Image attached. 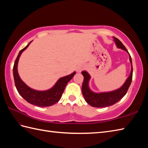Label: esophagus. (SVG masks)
<instances>
[{
  "label": "esophagus",
  "mask_w": 148,
  "mask_h": 148,
  "mask_svg": "<svg viewBox=\"0 0 148 148\" xmlns=\"http://www.w3.org/2000/svg\"><path fill=\"white\" fill-rule=\"evenodd\" d=\"M84 68H85V67H84V65L83 64H80L77 67V69H76L77 72H81V71L84 70Z\"/></svg>",
  "instance_id": "34e87169"
}]
</instances>
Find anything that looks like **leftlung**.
I'll use <instances>...</instances> for the list:
<instances>
[{"label":"left lung","instance_id":"8db88e82","mask_svg":"<svg viewBox=\"0 0 148 148\" xmlns=\"http://www.w3.org/2000/svg\"><path fill=\"white\" fill-rule=\"evenodd\" d=\"M113 39H114V41L117 48L127 51L129 55V59L132 67L130 74L125 83L119 88L114 91H111V92L96 93L93 92L90 88L89 81L91 78L90 75L86 71H83L81 72V74L84 76V80L82 85V93L84 100L88 104L92 107H95V108H105V107L111 106L117 103L126 95L127 91L130 86L132 80V58L129 53H128V50L123 45L120 40L115 37H113Z\"/></svg>","mask_w":148,"mask_h":148}]
</instances>
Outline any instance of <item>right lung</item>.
I'll use <instances>...</instances> for the list:
<instances>
[{"label": "right lung", "instance_id": "1", "mask_svg": "<svg viewBox=\"0 0 148 148\" xmlns=\"http://www.w3.org/2000/svg\"><path fill=\"white\" fill-rule=\"evenodd\" d=\"M31 42L32 41L30 42L23 49H22L19 52L17 58L15 60L13 67V76L15 86L20 95L27 102L31 104L39 107L51 106L60 100L66 85L76 74V72H72V74L66 76L60 77L56 81L54 86L47 90H36L28 86L21 79L20 76H19L18 72V64L21 53L29 47Z\"/></svg>", "mask_w": 148, "mask_h": 148}]
</instances>
